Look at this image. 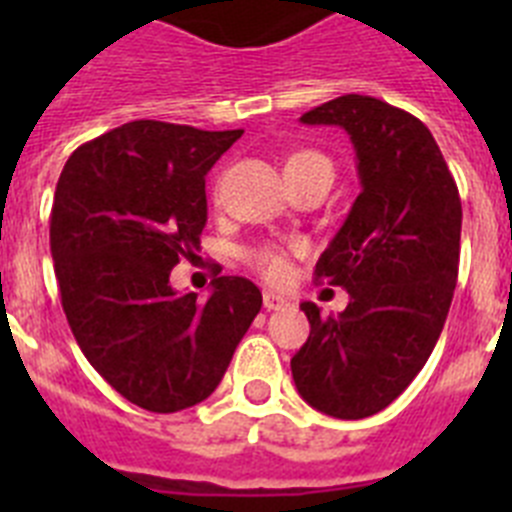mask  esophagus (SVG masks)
Instances as JSON below:
<instances>
[{
    "mask_svg": "<svg viewBox=\"0 0 512 512\" xmlns=\"http://www.w3.org/2000/svg\"><path fill=\"white\" fill-rule=\"evenodd\" d=\"M287 305H289L287 297L277 295V292H269V289L264 292V307H266V310H284Z\"/></svg>",
    "mask_w": 512,
    "mask_h": 512,
    "instance_id": "1",
    "label": "esophagus"
}]
</instances>
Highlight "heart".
Returning a JSON list of instances; mask_svg holds the SVG:
<instances>
[{"label":"heart","instance_id":"1","mask_svg":"<svg viewBox=\"0 0 512 512\" xmlns=\"http://www.w3.org/2000/svg\"><path fill=\"white\" fill-rule=\"evenodd\" d=\"M330 166V161L325 156L315 151H300L289 158L287 166ZM333 169V166H330ZM246 264L251 266L259 277H264L271 284L287 282L289 274H292V261H289V251H284L277 243H264V246H256L251 251H246Z\"/></svg>","mask_w":512,"mask_h":512}]
</instances>
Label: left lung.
<instances>
[{
	"instance_id": "1",
	"label": "left lung",
	"mask_w": 512,
	"mask_h": 512,
	"mask_svg": "<svg viewBox=\"0 0 512 512\" xmlns=\"http://www.w3.org/2000/svg\"><path fill=\"white\" fill-rule=\"evenodd\" d=\"M300 120L351 135L361 194L315 264V279L351 300L338 318L302 302L310 336L292 377L320 413L369 418L405 392L441 336L459 277V189L431 130L382 99L343 94Z\"/></svg>"
}]
</instances>
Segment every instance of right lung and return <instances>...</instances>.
Returning a JSON list of instances; mask_svg holds the SVG:
<instances>
[{"label": "right lung", "mask_w": 512, "mask_h": 512, "mask_svg": "<svg viewBox=\"0 0 512 512\" xmlns=\"http://www.w3.org/2000/svg\"><path fill=\"white\" fill-rule=\"evenodd\" d=\"M241 135L125 122L76 148L58 179L51 253L71 333L107 384L151 413L210 397L261 310L243 277H215L207 300L169 284L200 251L205 174Z\"/></svg>", "instance_id": "right-lung-1"}]
</instances>
